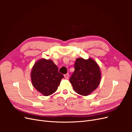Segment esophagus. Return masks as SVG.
<instances>
[{
	"label": "esophagus",
	"instance_id": "obj_1",
	"mask_svg": "<svg viewBox=\"0 0 132 132\" xmlns=\"http://www.w3.org/2000/svg\"><path fill=\"white\" fill-rule=\"evenodd\" d=\"M64 78H65V79H68V78H69V74H65L64 75Z\"/></svg>",
	"mask_w": 132,
	"mask_h": 132
}]
</instances>
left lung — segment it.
Returning <instances> with one entry per match:
<instances>
[{"label":"left lung","instance_id":"8db88e82","mask_svg":"<svg viewBox=\"0 0 132 132\" xmlns=\"http://www.w3.org/2000/svg\"><path fill=\"white\" fill-rule=\"evenodd\" d=\"M74 68L69 79L74 90L82 96L90 95L100 83L101 73L97 63L91 58H78L76 59Z\"/></svg>","mask_w":132,"mask_h":132}]
</instances>
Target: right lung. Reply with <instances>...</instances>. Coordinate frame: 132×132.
Masks as SVG:
<instances>
[{"instance_id":"1","label":"right lung","mask_w":132,"mask_h":132,"mask_svg":"<svg viewBox=\"0 0 132 132\" xmlns=\"http://www.w3.org/2000/svg\"><path fill=\"white\" fill-rule=\"evenodd\" d=\"M64 76L51 59L41 58L36 62L31 71L32 84L41 94L47 96L57 91Z\"/></svg>"}]
</instances>
